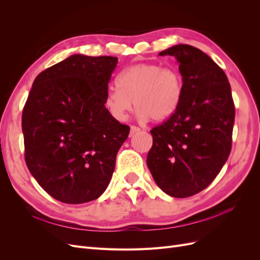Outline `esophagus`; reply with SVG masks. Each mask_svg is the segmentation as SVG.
Masks as SVG:
<instances>
[{
    "instance_id": "1",
    "label": "esophagus",
    "mask_w": 260,
    "mask_h": 260,
    "mask_svg": "<svg viewBox=\"0 0 260 260\" xmlns=\"http://www.w3.org/2000/svg\"><path fill=\"white\" fill-rule=\"evenodd\" d=\"M140 130L141 129L139 127H137V125H131V127H130V137L135 136L136 133H138Z\"/></svg>"
}]
</instances>
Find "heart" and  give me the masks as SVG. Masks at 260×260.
<instances>
[{"label":"heart","mask_w":260,"mask_h":260,"mask_svg":"<svg viewBox=\"0 0 260 260\" xmlns=\"http://www.w3.org/2000/svg\"><path fill=\"white\" fill-rule=\"evenodd\" d=\"M117 81L119 86H109L104 103L109 115L119 121L125 120L133 104L141 119L165 120L176 113L182 100V77L178 70L159 64L132 65Z\"/></svg>","instance_id":"1"}]
</instances>
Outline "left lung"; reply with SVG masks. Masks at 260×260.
<instances>
[{"label":"left lung","mask_w":260,"mask_h":260,"mask_svg":"<svg viewBox=\"0 0 260 260\" xmlns=\"http://www.w3.org/2000/svg\"><path fill=\"white\" fill-rule=\"evenodd\" d=\"M174 56L182 76V100L168 120L153 128L147 167L156 184L183 199L206 188L223 167L232 146L235 108L223 70L187 44L159 53Z\"/></svg>","instance_id":"left-lung-1"}]
</instances>
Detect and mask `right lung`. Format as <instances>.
Instances as JSON below:
<instances>
[{"instance_id": "right-lung-1", "label": "right lung", "mask_w": 260, "mask_h": 260, "mask_svg": "<svg viewBox=\"0 0 260 260\" xmlns=\"http://www.w3.org/2000/svg\"><path fill=\"white\" fill-rule=\"evenodd\" d=\"M117 62L75 54L34 81L21 119L25 159L37 182L59 202L96 200L112 179L130 132L104 103Z\"/></svg>"}]
</instances>
